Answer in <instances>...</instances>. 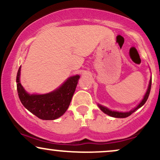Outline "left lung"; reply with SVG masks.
<instances>
[{
  "instance_id": "8db88e82",
  "label": "left lung",
  "mask_w": 160,
  "mask_h": 160,
  "mask_svg": "<svg viewBox=\"0 0 160 160\" xmlns=\"http://www.w3.org/2000/svg\"><path fill=\"white\" fill-rule=\"evenodd\" d=\"M151 81H152V77L150 79L149 84H148V89H147V91H146V92H145L144 97H143L142 100L141 101L140 103L138 104L136 107H135V108H133V109L131 110V111H127V112L112 111V110L109 109L108 108L105 107V106L102 105V104H98V107L100 108V110L103 112V113H106V114L110 116V117H115V118H126V117H128V116L131 115L132 113H133L135 111H136L138 109H139V108L142 107V106L145 104V102H147V100H148V96H149V95H150V88H151Z\"/></svg>"
}]
</instances>
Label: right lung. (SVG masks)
Here are the masks:
<instances>
[{"instance_id": "obj_1", "label": "right lung", "mask_w": 160, "mask_h": 160, "mask_svg": "<svg viewBox=\"0 0 160 160\" xmlns=\"http://www.w3.org/2000/svg\"><path fill=\"white\" fill-rule=\"evenodd\" d=\"M21 66L16 77L17 92L22 104L28 111L43 120L58 119L68 108L80 76L69 77L61 86L45 94H30L24 89L20 81Z\"/></svg>"}]
</instances>
